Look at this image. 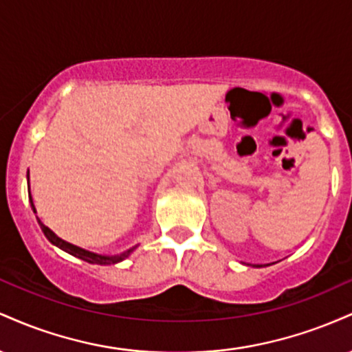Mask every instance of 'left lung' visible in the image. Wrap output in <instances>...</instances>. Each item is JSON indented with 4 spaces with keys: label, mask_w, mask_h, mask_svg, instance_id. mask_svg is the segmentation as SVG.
<instances>
[{
    "label": "left lung",
    "mask_w": 352,
    "mask_h": 352,
    "mask_svg": "<svg viewBox=\"0 0 352 352\" xmlns=\"http://www.w3.org/2000/svg\"><path fill=\"white\" fill-rule=\"evenodd\" d=\"M254 266H256V268H260V265H254Z\"/></svg>",
    "instance_id": "8db88e82"
}]
</instances>
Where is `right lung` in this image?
Segmentation results:
<instances>
[{"mask_svg": "<svg viewBox=\"0 0 352 352\" xmlns=\"http://www.w3.org/2000/svg\"><path fill=\"white\" fill-rule=\"evenodd\" d=\"M28 184H30V172H28ZM30 201H31V208H33V212L36 213V207L33 204V199H31V193H30ZM36 218H38V217H36ZM38 223L43 230L44 236H46L52 245H56L58 248L63 250V252L69 253L76 258H80V260L87 261V263H91V265H116V263H120V261H124L125 258L131 256V253L134 252L137 246H139V245L132 246V248L125 250V252L119 253V254H99V253H94V252H89V250H84V248H80V246H76V245L69 243V241L59 238L54 232H52L51 228H47L46 225H44L41 220H39V218H38Z\"/></svg>", "mask_w": 352, "mask_h": 352, "instance_id": "right-lung-1", "label": "right lung"}]
</instances>
